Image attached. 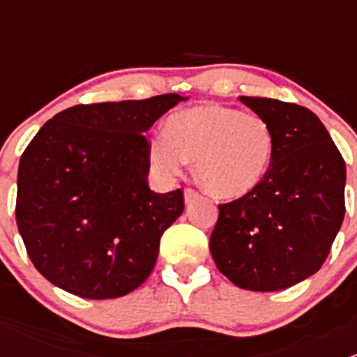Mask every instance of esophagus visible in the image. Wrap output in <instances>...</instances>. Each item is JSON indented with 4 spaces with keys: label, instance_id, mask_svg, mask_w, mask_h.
Listing matches in <instances>:
<instances>
[{
    "label": "esophagus",
    "instance_id": "34e87169",
    "mask_svg": "<svg viewBox=\"0 0 357 357\" xmlns=\"http://www.w3.org/2000/svg\"><path fill=\"white\" fill-rule=\"evenodd\" d=\"M199 195H200V193L197 192V190L186 188V190H185V202H186V204H190V202H193L195 199H199Z\"/></svg>",
    "mask_w": 357,
    "mask_h": 357
}]
</instances>
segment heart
<instances>
[{
	"instance_id": "obj_1",
	"label": "heart",
	"mask_w": 357,
	"mask_h": 357,
	"mask_svg": "<svg viewBox=\"0 0 357 357\" xmlns=\"http://www.w3.org/2000/svg\"><path fill=\"white\" fill-rule=\"evenodd\" d=\"M273 149L264 117L212 103L169 117L165 136H153L149 155L164 178L181 174L186 160H193L197 178L211 195L240 199L268 174Z\"/></svg>"
}]
</instances>
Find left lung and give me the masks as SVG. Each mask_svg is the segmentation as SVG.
Wrapping results in <instances>:
<instances>
[{
	"instance_id": "left-lung-1",
	"label": "left lung",
	"mask_w": 357,
	"mask_h": 357,
	"mask_svg": "<svg viewBox=\"0 0 357 357\" xmlns=\"http://www.w3.org/2000/svg\"><path fill=\"white\" fill-rule=\"evenodd\" d=\"M268 121L273 158L254 192L219 204L212 259L236 287L276 291L314 275L330 254L345 214V162L305 107L240 96Z\"/></svg>"
}]
</instances>
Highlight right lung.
<instances>
[{
	"instance_id": "right-lung-1",
	"label": "right lung",
	"mask_w": 357,
	"mask_h": 357,
	"mask_svg": "<svg viewBox=\"0 0 357 357\" xmlns=\"http://www.w3.org/2000/svg\"><path fill=\"white\" fill-rule=\"evenodd\" d=\"M183 100L169 93L75 105L32 138L20 157L15 218L48 282L82 298H115L149 278L185 195L150 190L145 132Z\"/></svg>"
}]
</instances>
